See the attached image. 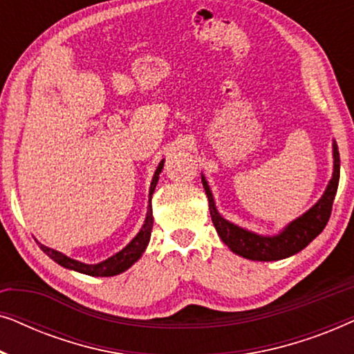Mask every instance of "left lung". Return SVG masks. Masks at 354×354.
Segmentation results:
<instances>
[{"mask_svg": "<svg viewBox=\"0 0 354 354\" xmlns=\"http://www.w3.org/2000/svg\"><path fill=\"white\" fill-rule=\"evenodd\" d=\"M333 151V172L328 180L326 192L319 198V201L313 207L297 219L283 227L275 235H261L256 232L234 224L221 216L217 211L214 196L205 176H201L203 187L206 190L207 201H209V212L212 224H214L221 240L234 251L235 254L251 261H279L290 258L306 248L311 241L324 230L327 225L328 217L332 212L333 198L337 195L338 180H340V154H338L337 142L332 143Z\"/></svg>", "mask_w": 354, "mask_h": 354, "instance_id": "left-lung-1", "label": "left lung"}]
</instances>
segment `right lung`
<instances>
[{
    "label": "right lung",
    "mask_w": 354,
    "mask_h": 354,
    "mask_svg": "<svg viewBox=\"0 0 354 354\" xmlns=\"http://www.w3.org/2000/svg\"><path fill=\"white\" fill-rule=\"evenodd\" d=\"M162 167H164V159L158 164L156 171H154L151 185H149V195H148L149 205H148L147 217H145L142 229H140L138 234L135 235L127 245H125V248L118 251V253L113 256H109L108 259L101 261V263H96V264H86V263H82V261L72 259L64 253H61V251H56L53 248H48L45 245L38 243L43 253H46L53 261H55V263L62 266V268L75 270V272H80L85 275H91V277H113V275L122 274L129 268H132V266L142 258V254L145 253V250H147V246L149 243V239H151V229H153L151 198H153L154 188H156L159 174H161Z\"/></svg>",
    "instance_id": "add662e5"
}]
</instances>
